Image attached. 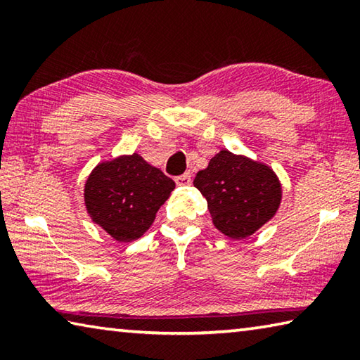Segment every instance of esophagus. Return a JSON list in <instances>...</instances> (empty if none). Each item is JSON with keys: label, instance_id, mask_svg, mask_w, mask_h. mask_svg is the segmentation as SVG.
Masks as SVG:
<instances>
[{"label": "esophagus", "instance_id": "obj_1", "mask_svg": "<svg viewBox=\"0 0 360 360\" xmlns=\"http://www.w3.org/2000/svg\"><path fill=\"white\" fill-rule=\"evenodd\" d=\"M174 181H176V184L181 186V187L188 186V184H191V182H192V179H191V173H184V174H181V176H178V178H176Z\"/></svg>", "mask_w": 360, "mask_h": 360}]
</instances>
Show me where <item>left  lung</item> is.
<instances>
[{
	"mask_svg": "<svg viewBox=\"0 0 360 360\" xmlns=\"http://www.w3.org/2000/svg\"><path fill=\"white\" fill-rule=\"evenodd\" d=\"M193 186L208 202L214 227L233 240L248 238L271 221L283 198L271 167L227 149L197 173Z\"/></svg>",
	"mask_w": 360,
	"mask_h": 360,
	"instance_id": "left-lung-1",
	"label": "left lung"
}]
</instances>
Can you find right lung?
I'll list each match as a JSON object with an SVG mask.
<instances>
[{
	"label": "right lung",
	"mask_w": 360,
	"mask_h": 360,
	"mask_svg": "<svg viewBox=\"0 0 360 360\" xmlns=\"http://www.w3.org/2000/svg\"><path fill=\"white\" fill-rule=\"evenodd\" d=\"M174 181L139 154L100 162L84 186V203L92 221L115 241H135L149 230Z\"/></svg>",
	"instance_id": "obj_1"
}]
</instances>
